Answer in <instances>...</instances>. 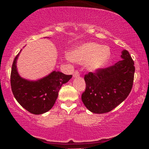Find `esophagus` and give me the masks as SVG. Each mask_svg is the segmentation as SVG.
I'll use <instances>...</instances> for the list:
<instances>
[{
	"instance_id": "1",
	"label": "esophagus",
	"mask_w": 149,
	"mask_h": 149,
	"mask_svg": "<svg viewBox=\"0 0 149 149\" xmlns=\"http://www.w3.org/2000/svg\"><path fill=\"white\" fill-rule=\"evenodd\" d=\"M80 76V73L78 71H75L74 73H73V77L74 78H78V77Z\"/></svg>"
}]
</instances>
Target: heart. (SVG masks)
<instances>
[{
	"label": "heart",
	"instance_id": "heart-1",
	"mask_svg": "<svg viewBox=\"0 0 149 149\" xmlns=\"http://www.w3.org/2000/svg\"><path fill=\"white\" fill-rule=\"evenodd\" d=\"M111 57L110 49L96 42H88L74 48L70 54V59L77 63H87L91 71H96L106 66Z\"/></svg>",
	"mask_w": 149,
	"mask_h": 149
}]
</instances>
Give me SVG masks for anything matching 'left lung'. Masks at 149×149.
I'll use <instances>...</instances> for the list:
<instances>
[{
    "label": "left lung",
    "mask_w": 149,
    "mask_h": 149,
    "mask_svg": "<svg viewBox=\"0 0 149 149\" xmlns=\"http://www.w3.org/2000/svg\"><path fill=\"white\" fill-rule=\"evenodd\" d=\"M122 60L111 66L89 72L81 99L89 111L95 113L111 111L122 103L130 93L135 68L129 52L124 49Z\"/></svg>",
    "instance_id": "obj_1"
}]
</instances>
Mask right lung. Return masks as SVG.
Masks as SVG:
<instances>
[{"instance_id": "right-lung-1", "label": "right lung", "mask_w": 149, "mask_h": 149, "mask_svg": "<svg viewBox=\"0 0 149 149\" xmlns=\"http://www.w3.org/2000/svg\"><path fill=\"white\" fill-rule=\"evenodd\" d=\"M19 54V53L13 61L10 75V85L15 98L31 113L39 115L48 111L55 103L61 85L67 83L72 78V75L54 71L36 81L24 79L17 70Z\"/></svg>"}]
</instances>
